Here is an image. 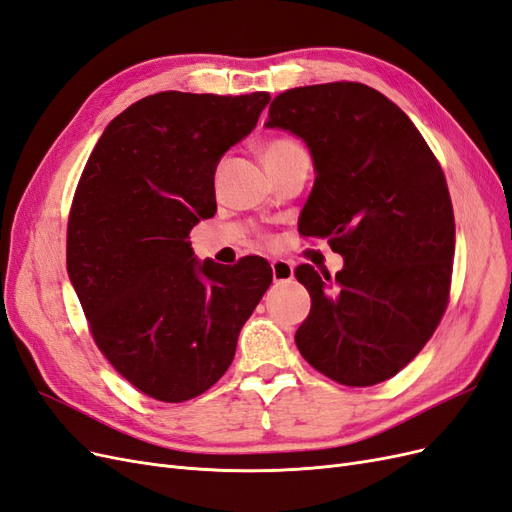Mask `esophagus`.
Returning a JSON list of instances; mask_svg holds the SVG:
<instances>
[{
  "label": "esophagus",
  "instance_id": "1",
  "mask_svg": "<svg viewBox=\"0 0 512 512\" xmlns=\"http://www.w3.org/2000/svg\"><path fill=\"white\" fill-rule=\"evenodd\" d=\"M271 269H273V282H288L294 275L290 262L282 260V258L271 260Z\"/></svg>",
  "mask_w": 512,
  "mask_h": 512
}]
</instances>
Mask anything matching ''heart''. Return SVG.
I'll return each mask as SVG.
<instances>
[{
    "instance_id": "obj_1",
    "label": "heart",
    "mask_w": 512,
    "mask_h": 512,
    "mask_svg": "<svg viewBox=\"0 0 512 512\" xmlns=\"http://www.w3.org/2000/svg\"><path fill=\"white\" fill-rule=\"evenodd\" d=\"M299 149H301V145L294 143L292 138H273V141H267L265 145L260 147V156H262V160H265V164H267V162H273L277 158L288 156V153H294V151H299Z\"/></svg>"
}]
</instances>
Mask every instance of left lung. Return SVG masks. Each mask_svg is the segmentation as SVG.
Returning <instances> with one entry per match:
<instances>
[{
    "label": "left lung",
    "mask_w": 512,
    "mask_h": 512,
    "mask_svg": "<svg viewBox=\"0 0 512 512\" xmlns=\"http://www.w3.org/2000/svg\"><path fill=\"white\" fill-rule=\"evenodd\" d=\"M265 128L307 145L316 181L299 232L329 239L344 258L335 277L294 269L312 297L294 342L339 384L389 380L446 309L455 218L442 168L410 117L363 83L288 89L271 102Z\"/></svg>",
    "instance_id": "obj_1"
}]
</instances>
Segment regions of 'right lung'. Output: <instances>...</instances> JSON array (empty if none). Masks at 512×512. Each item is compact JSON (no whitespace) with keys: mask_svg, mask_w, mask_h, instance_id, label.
Masks as SVG:
<instances>
[{"mask_svg":"<svg viewBox=\"0 0 512 512\" xmlns=\"http://www.w3.org/2000/svg\"><path fill=\"white\" fill-rule=\"evenodd\" d=\"M267 91H160L102 132L68 222V277L91 335L145 395L179 404L218 382L273 280L265 258L200 262L190 230L218 211L213 177L250 134Z\"/></svg>","mask_w":512,"mask_h":512,"instance_id":"right-lung-1","label":"right lung"}]
</instances>
